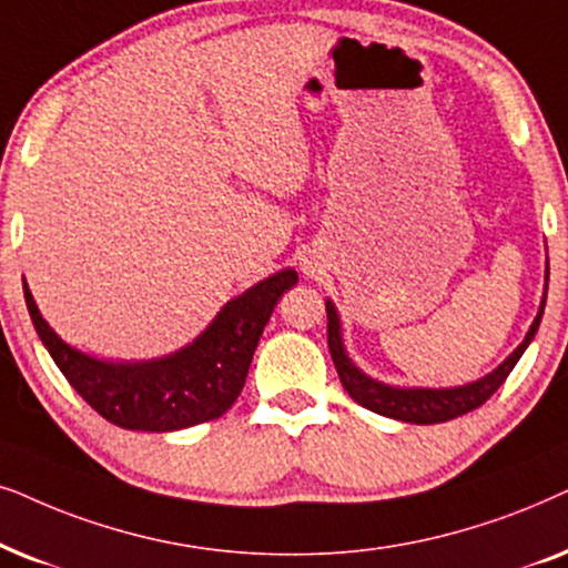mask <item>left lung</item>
<instances>
[{"label":"left lung","instance_id":"1","mask_svg":"<svg viewBox=\"0 0 568 568\" xmlns=\"http://www.w3.org/2000/svg\"><path fill=\"white\" fill-rule=\"evenodd\" d=\"M546 296H548V267H546V293H542L540 312L535 316L530 332H527L517 351H514L501 366L494 368V372L483 376L478 382L465 384V387H449V389L389 387V384H382L372 379V376H366L351 358H347L345 345H343V329H339V316L332 301H327V345L345 392L355 399V403L366 407V410L387 415V418H395V420L420 423V426H428V423H444V420L459 418V415L470 413L475 407H480L498 387H501L506 376H509L511 368L517 366L521 353L527 351V345L532 343L535 332L540 327L542 312H546Z\"/></svg>","mask_w":568,"mask_h":568}]
</instances>
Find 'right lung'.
I'll return each instance as SVG.
<instances>
[{
    "label": "right lung",
    "mask_w": 568,
    "mask_h": 568,
    "mask_svg": "<svg viewBox=\"0 0 568 568\" xmlns=\"http://www.w3.org/2000/svg\"><path fill=\"white\" fill-rule=\"evenodd\" d=\"M298 283L280 270L229 301L194 343L155 361L113 363L74 351L38 312L28 285L26 306L59 372L98 415L130 430H179L215 420L244 389L252 355L280 296Z\"/></svg>",
    "instance_id": "1"
}]
</instances>
